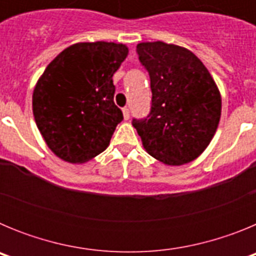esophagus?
Segmentation results:
<instances>
[{"label": "esophagus", "instance_id": "esophagus-1", "mask_svg": "<svg viewBox=\"0 0 256 256\" xmlns=\"http://www.w3.org/2000/svg\"><path fill=\"white\" fill-rule=\"evenodd\" d=\"M123 115H124V119H130V108H123Z\"/></svg>", "mask_w": 256, "mask_h": 256}]
</instances>
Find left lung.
Here are the masks:
<instances>
[{"label":"left lung","instance_id":"left-lung-1","mask_svg":"<svg viewBox=\"0 0 256 256\" xmlns=\"http://www.w3.org/2000/svg\"><path fill=\"white\" fill-rule=\"evenodd\" d=\"M152 92L148 116L132 124L151 156L168 165L196 159L212 141L222 112L220 94L191 51L164 42L137 44Z\"/></svg>","mask_w":256,"mask_h":256}]
</instances>
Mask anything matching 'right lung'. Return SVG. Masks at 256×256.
<instances>
[{
    "label": "right lung",
    "instance_id": "obj_1",
    "mask_svg": "<svg viewBox=\"0 0 256 256\" xmlns=\"http://www.w3.org/2000/svg\"><path fill=\"white\" fill-rule=\"evenodd\" d=\"M126 55L122 44H76L46 68L33 92V115L60 159L84 162L108 146L123 120L114 102L112 76Z\"/></svg>",
    "mask_w": 256,
    "mask_h": 256
}]
</instances>
